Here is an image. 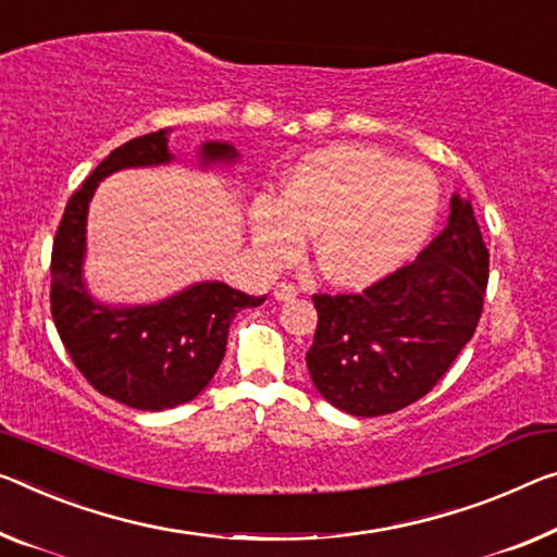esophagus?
<instances>
[{
    "mask_svg": "<svg viewBox=\"0 0 557 557\" xmlns=\"http://www.w3.org/2000/svg\"><path fill=\"white\" fill-rule=\"evenodd\" d=\"M273 296H276L278 301H290V298L298 296V288L294 284H286V281H281V284H276V288H273Z\"/></svg>",
    "mask_w": 557,
    "mask_h": 557,
    "instance_id": "obj_1",
    "label": "esophagus"
}]
</instances>
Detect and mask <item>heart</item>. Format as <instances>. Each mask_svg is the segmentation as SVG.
<instances>
[{"label":"heart","mask_w":557,"mask_h":557,"mask_svg":"<svg viewBox=\"0 0 557 557\" xmlns=\"http://www.w3.org/2000/svg\"><path fill=\"white\" fill-rule=\"evenodd\" d=\"M441 191L425 169L379 149L329 147L290 169L278 201L253 209V244L271 267L290 263L313 234L311 261L329 284L366 288L421 251Z\"/></svg>","instance_id":"obj_1"}]
</instances>
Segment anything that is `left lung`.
I'll use <instances>...</instances> for the list:
<instances>
[{"mask_svg": "<svg viewBox=\"0 0 557 557\" xmlns=\"http://www.w3.org/2000/svg\"><path fill=\"white\" fill-rule=\"evenodd\" d=\"M487 253L470 201L453 194L448 226L418 259L361 294H315L306 366L323 398L373 418L416 404L473 338Z\"/></svg>", "mask_w": 557, "mask_h": 557, "instance_id": "left-lung-1", "label": "left lung"}]
</instances>
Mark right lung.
<instances>
[{
    "label": "right lung",
    "mask_w": 557,
    "mask_h": 557,
    "mask_svg": "<svg viewBox=\"0 0 557 557\" xmlns=\"http://www.w3.org/2000/svg\"><path fill=\"white\" fill-rule=\"evenodd\" d=\"M199 159L201 166L234 164L238 153L226 141H207ZM169 161H174L169 129L136 136L111 151L72 194L51 249V319L66 354L99 393L139 410H166L199 396L226 354L234 315L263 304V296L221 281H201L147 306L94 301L82 276L94 191L114 171Z\"/></svg>",
    "instance_id": "add662e5"
}]
</instances>
